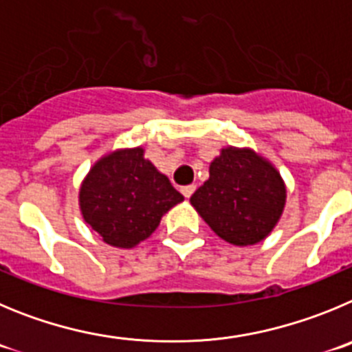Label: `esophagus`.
<instances>
[{"mask_svg":"<svg viewBox=\"0 0 352 352\" xmlns=\"http://www.w3.org/2000/svg\"><path fill=\"white\" fill-rule=\"evenodd\" d=\"M195 191H196V186H192V184H191V186H184V188L180 189V192H182V195L186 196V198H191V195Z\"/></svg>","mask_w":352,"mask_h":352,"instance_id":"esophagus-1","label":"esophagus"}]
</instances>
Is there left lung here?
I'll return each mask as SVG.
<instances>
[{"instance_id": "obj_1", "label": "left lung", "mask_w": 352, "mask_h": 352, "mask_svg": "<svg viewBox=\"0 0 352 352\" xmlns=\"http://www.w3.org/2000/svg\"><path fill=\"white\" fill-rule=\"evenodd\" d=\"M208 172L191 205L215 235L233 245L267 239L286 205V186L274 164L252 148L226 147Z\"/></svg>"}]
</instances>
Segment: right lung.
Returning a JSON list of instances; mask_svg holds the SVG:
<instances>
[{
	"mask_svg": "<svg viewBox=\"0 0 352 352\" xmlns=\"http://www.w3.org/2000/svg\"><path fill=\"white\" fill-rule=\"evenodd\" d=\"M184 196L144 157V148H119L94 163L78 192L82 217L103 242L131 249L153 235Z\"/></svg>",
	"mask_w": 352,
	"mask_h": 352,
	"instance_id": "right-lung-1",
	"label": "right lung"
}]
</instances>
